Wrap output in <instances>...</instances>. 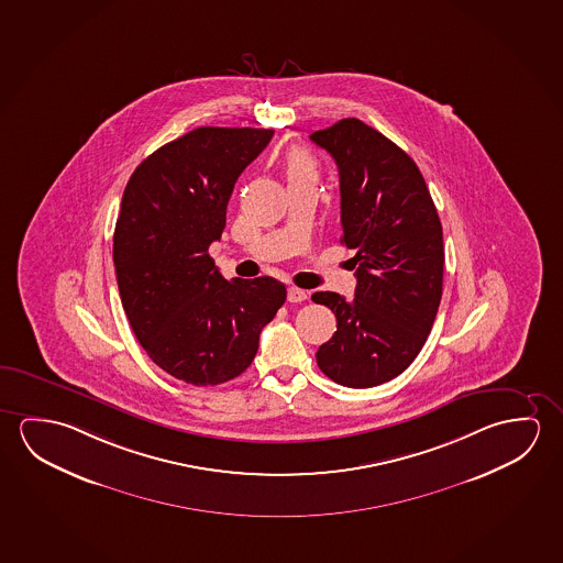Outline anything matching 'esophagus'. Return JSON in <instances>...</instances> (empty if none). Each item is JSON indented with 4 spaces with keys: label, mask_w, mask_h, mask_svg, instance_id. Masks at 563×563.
<instances>
[{
    "label": "esophagus",
    "mask_w": 563,
    "mask_h": 563,
    "mask_svg": "<svg viewBox=\"0 0 563 563\" xmlns=\"http://www.w3.org/2000/svg\"><path fill=\"white\" fill-rule=\"evenodd\" d=\"M309 295H307V291H303V289H299V287H289L287 289V301H291V303H301V301H305Z\"/></svg>",
    "instance_id": "34e87169"
}]
</instances>
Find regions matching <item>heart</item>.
Instances as JSON below:
<instances>
[{
	"label": "heart",
	"mask_w": 563,
	"mask_h": 563,
	"mask_svg": "<svg viewBox=\"0 0 563 563\" xmlns=\"http://www.w3.org/2000/svg\"><path fill=\"white\" fill-rule=\"evenodd\" d=\"M287 179H317L319 164L311 152L305 148H291L286 154Z\"/></svg>",
	"instance_id": "1"
}]
</instances>
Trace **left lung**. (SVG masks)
Returning <instances> with one entry per match:
<instances>
[{"instance_id": "1", "label": "left lung", "mask_w": 563, "mask_h": 563, "mask_svg": "<svg viewBox=\"0 0 563 563\" xmlns=\"http://www.w3.org/2000/svg\"><path fill=\"white\" fill-rule=\"evenodd\" d=\"M311 141L339 166L340 242L356 251L357 279L352 301L312 294L336 317L317 364L332 382L366 389L402 374L429 339L442 299V224L417 164L379 131L350 117Z\"/></svg>"}]
</instances>
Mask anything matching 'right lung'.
Segmentation results:
<instances>
[{
    "instance_id": "add662e5",
    "label": "right lung",
    "mask_w": 563,
    "mask_h": 563,
    "mask_svg": "<svg viewBox=\"0 0 563 563\" xmlns=\"http://www.w3.org/2000/svg\"><path fill=\"white\" fill-rule=\"evenodd\" d=\"M272 129L199 126L144 158L113 234L121 303L152 362L186 384L219 385L251 366L260 332L286 301L274 277L224 279L207 254L227 203Z\"/></svg>"
}]
</instances>
